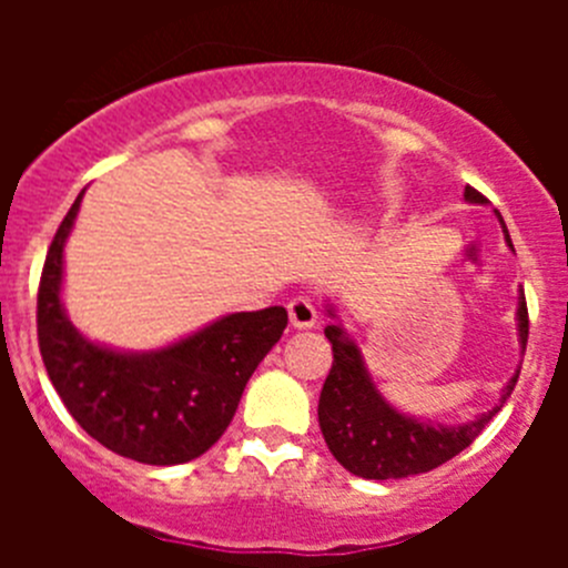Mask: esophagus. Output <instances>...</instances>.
Masks as SVG:
<instances>
[{
    "label": "esophagus",
    "mask_w": 568,
    "mask_h": 568,
    "mask_svg": "<svg viewBox=\"0 0 568 568\" xmlns=\"http://www.w3.org/2000/svg\"><path fill=\"white\" fill-rule=\"evenodd\" d=\"M288 318L291 326H296V329H311L318 318L316 305L307 296H296V300L288 302Z\"/></svg>",
    "instance_id": "esophagus-1"
}]
</instances>
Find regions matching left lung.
Masks as SVG:
<instances>
[{"instance_id":"1","label":"left lung","mask_w":568,"mask_h":568,"mask_svg":"<svg viewBox=\"0 0 568 568\" xmlns=\"http://www.w3.org/2000/svg\"><path fill=\"white\" fill-rule=\"evenodd\" d=\"M464 200L478 205L486 203L484 194L475 192L473 186L464 189ZM503 233H506L508 247L514 250L506 222H503ZM326 313L337 318L332 305L326 307ZM517 321L519 346L525 352V346H528L525 294H519ZM324 335L332 343V368L318 398L321 434L326 439V448L348 473L368 480L406 478V475L428 473V469L454 459L500 412V406L506 404V398L519 379L517 371L508 379V385L503 387L500 404L491 406L489 412L478 415L475 420L462 423V426H439V423L420 420V417L404 415V412L395 409L390 400L379 393V387L374 385L368 368H365L363 352L348 337L341 321L326 326Z\"/></svg>"}]
</instances>
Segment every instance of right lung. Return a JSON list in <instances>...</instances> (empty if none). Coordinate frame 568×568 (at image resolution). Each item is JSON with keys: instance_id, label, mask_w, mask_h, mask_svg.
Returning <instances> with one entry per match:
<instances>
[{"instance_id": "1", "label": "right lung", "mask_w": 568, "mask_h": 568, "mask_svg": "<svg viewBox=\"0 0 568 568\" xmlns=\"http://www.w3.org/2000/svg\"><path fill=\"white\" fill-rule=\"evenodd\" d=\"M82 194L57 227L40 274L38 343L51 385L73 420L114 454L156 467L197 459L231 426L288 313H231L156 352H118L88 341L60 296L62 250Z\"/></svg>"}]
</instances>
